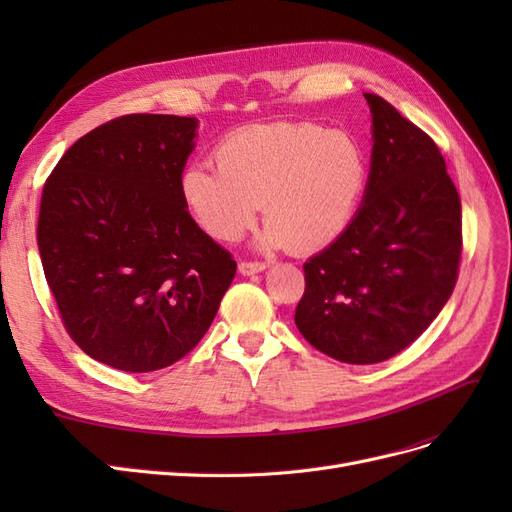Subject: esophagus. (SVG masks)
<instances>
[{"label": "esophagus", "mask_w": 512, "mask_h": 512, "mask_svg": "<svg viewBox=\"0 0 512 512\" xmlns=\"http://www.w3.org/2000/svg\"><path fill=\"white\" fill-rule=\"evenodd\" d=\"M265 269H267V262H262V260H241L239 262V271L243 275H254V273L265 271Z\"/></svg>", "instance_id": "1"}]
</instances>
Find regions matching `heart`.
Here are the masks:
<instances>
[{
    "label": "heart",
    "mask_w": 512,
    "mask_h": 512,
    "mask_svg": "<svg viewBox=\"0 0 512 512\" xmlns=\"http://www.w3.org/2000/svg\"><path fill=\"white\" fill-rule=\"evenodd\" d=\"M218 174L194 166L183 198L213 239L230 243L256 224L262 205L267 247L314 254L348 230L367 188L363 147L312 121H277L232 132L213 153Z\"/></svg>",
    "instance_id": "1"
}]
</instances>
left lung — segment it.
<instances>
[{"label":"left lung","mask_w":512,"mask_h":512,"mask_svg":"<svg viewBox=\"0 0 512 512\" xmlns=\"http://www.w3.org/2000/svg\"><path fill=\"white\" fill-rule=\"evenodd\" d=\"M369 179L348 230L309 258L294 312L301 335L331 359L371 365L408 348L453 294L461 200L438 145L376 94Z\"/></svg>","instance_id":"8db88e82"}]
</instances>
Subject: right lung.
I'll list each match as a JSON object with an SVG mask.
<instances>
[{"instance_id": "right-lung-1", "label": "right lung", "mask_w": 512, "mask_h": 512, "mask_svg": "<svg viewBox=\"0 0 512 512\" xmlns=\"http://www.w3.org/2000/svg\"><path fill=\"white\" fill-rule=\"evenodd\" d=\"M196 128V117L111 119L79 138L42 188L38 250L61 322L91 359L121 371L183 359L237 271L183 198Z\"/></svg>"}]
</instances>
